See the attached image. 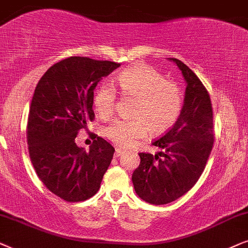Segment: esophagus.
<instances>
[{
    "instance_id": "34e87169",
    "label": "esophagus",
    "mask_w": 248,
    "mask_h": 248,
    "mask_svg": "<svg viewBox=\"0 0 248 248\" xmlns=\"http://www.w3.org/2000/svg\"><path fill=\"white\" fill-rule=\"evenodd\" d=\"M121 150H119V148H115V152H114V157H119L121 155Z\"/></svg>"
}]
</instances>
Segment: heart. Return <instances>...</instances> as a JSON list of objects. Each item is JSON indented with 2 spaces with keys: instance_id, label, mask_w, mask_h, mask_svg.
Segmentation results:
<instances>
[{
  "instance_id": "1",
  "label": "heart",
  "mask_w": 248,
  "mask_h": 248,
  "mask_svg": "<svg viewBox=\"0 0 248 248\" xmlns=\"http://www.w3.org/2000/svg\"><path fill=\"white\" fill-rule=\"evenodd\" d=\"M115 85L126 96L135 98L130 120H114L104 128V136L119 148H129L152 134H162L173 126L183 110L184 96L177 82L147 64H135L121 71ZM94 108L101 118L114 112L115 90L103 84L95 91Z\"/></svg>"
}]
</instances>
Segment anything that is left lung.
I'll use <instances>...</instances> for the list:
<instances>
[{
  "label": "left lung",
  "mask_w": 248,
  "mask_h": 248,
  "mask_svg": "<svg viewBox=\"0 0 248 248\" xmlns=\"http://www.w3.org/2000/svg\"><path fill=\"white\" fill-rule=\"evenodd\" d=\"M187 82L185 102L176 124L153 140L158 154L140 153V163L134 171L135 191L145 202L162 205L190 190L205 169L213 147V110L209 92L200 78L178 59Z\"/></svg>",
  "instance_id": "1"
}]
</instances>
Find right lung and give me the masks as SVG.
<instances>
[{"label": "right lung", "mask_w": 248, "mask_h": 248, "mask_svg": "<svg viewBox=\"0 0 248 248\" xmlns=\"http://www.w3.org/2000/svg\"><path fill=\"white\" fill-rule=\"evenodd\" d=\"M119 67L113 61L70 57L53 64L35 88L27 122L29 157L45 187L67 202L94 196L113 157V146L97 135L90 152L75 140L95 118L97 82Z\"/></svg>", "instance_id": "right-lung-1"}]
</instances>
